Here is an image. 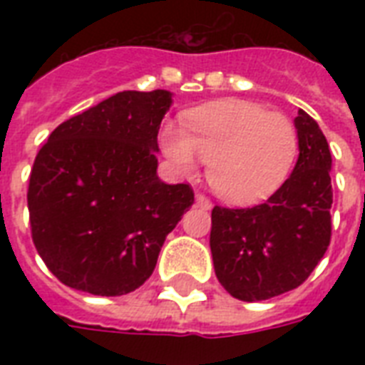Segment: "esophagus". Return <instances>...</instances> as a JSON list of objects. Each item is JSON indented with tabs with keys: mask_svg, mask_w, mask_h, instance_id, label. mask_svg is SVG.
I'll list each match as a JSON object with an SVG mask.
<instances>
[{
	"mask_svg": "<svg viewBox=\"0 0 365 365\" xmlns=\"http://www.w3.org/2000/svg\"><path fill=\"white\" fill-rule=\"evenodd\" d=\"M195 199H197V205H199L200 208H206V210H208V208H212L210 199H208V197H206V195L197 193V195H195Z\"/></svg>",
	"mask_w": 365,
	"mask_h": 365,
	"instance_id": "1",
	"label": "esophagus"
}]
</instances>
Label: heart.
<instances>
[{"label":"heart","mask_w":365,"mask_h":365,"mask_svg":"<svg viewBox=\"0 0 365 365\" xmlns=\"http://www.w3.org/2000/svg\"><path fill=\"white\" fill-rule=\"evenodd\" d=\"M160 145L176 168L193 176L208 160V182L223 200L254 205L282 187L299 153L294 123L250 100L208 102L185 113L183 128L166 123Z\"/></svg>","instance_id":"b5f03b06"}]
</instances>
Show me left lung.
I'll return each instance as SVG.
<instances>
[{"label": "left lung", "instance_id": "left-lung-1", "mask_svg": "<svg viewBox=\"0 0 365 365\" xmlns=\"http://www.w3.org/2000/svg\"><path fill=\"white\" fill-rule=\"evenodd\" d=\"M299 159L265 202L212 210L210 248L217 280L240 301H263L305 282L331 240V153L309 113L295 117Z\"/></svg>", "mask_w": 365, "mask_h": 365}]
</instances>
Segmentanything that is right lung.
<instances>
[{
  "label": "right lung",
  "mask_w": 365,
  "mask_h": 365,
  "mask_svg": "<svg viewBox=\"0 0 365 365\" xmlns=\"http://www.w3.org/2000/svg\"><path fill=\"white\" fill-rule=\"evenodd\" d=\"M168 91H125L71 117L39 149L28 185L31 240L60 282L125 295L153 272L166 235L195 202L157 176Z\"/></svg>",
  "instance_id": "add662e5"
}]
</instances>
